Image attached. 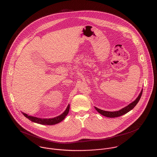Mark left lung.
I'll list each match as a JSON object with an SVG mask.
<instances>
[{"mask_svg": "<svg viewBox=\"0 0 157 157\" xmlns=\"http://www.w3.org/2000/svg\"><path fill=\"white\" fill-rule=\"evenodd\" d=\"M142 92H143V90H141L140 94L138 95V96L137 97V98L134 101H132L131 103H130L129 105H128L127 106L121 109L119 111H113V112H110V111H103L101 109H100L96 107H95V109H96V111L98 113H100V114H101L103 116H105L106 117H109V118H115V117H118L120 116H121L128 112H129L130 111H131L135 106L136 105V104L138 103V102L139 101L141 95H142Z\"/></svg>", "mask_w": 157, "mask_h": 157, "instance_id": "obj_1", "label": "left lung"}]
</instances>
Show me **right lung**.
Returning <instances> with one entry per match:
<instances>
[{
  "mask_svg": "<svg viewBox=\"0 0 157 157\" xmlns=\"http://www.w3.org/2000/svg\"><path fill=\"white\" fill-rule=\"evenodd\" d=\"M69 108H70V105L69 104L67 105V109H65V111L63 112L61 115L52 118H38V117H33V116H31V115H28V114L23 113L22 112L23 115L27 118H28L29 120H31V121L34 122V123H36L40 124H43V125H53V124H57L60 122H61L62 120H63L65 119V118L66 117V116L67 115L69 111Z\"/></svg>",
  "mask_w": 157,
  "mask_h": 157,
  "instance_id": "1",
  "label": "right lung"
}]
</instances>
